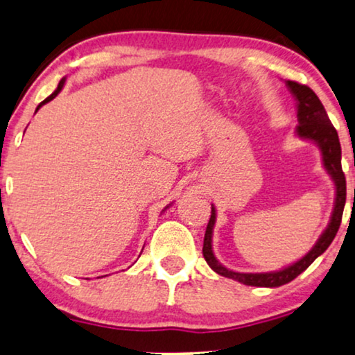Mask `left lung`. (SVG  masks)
Here are the masks:
<instances>
[{"instance_id": "8db88e82", "label": "left lung", "mask_w": 355, "mask_h": 355, "mask_svg": "<svg viewBox=\"0 0 355 355\" xmlns=\"http://www.w3.org/2000/svg\"><path fill=\"white\" fill-rule=\"evenodd\" d=\"M291 94L294 95L295 101H297V121L299 125L295 128V134L300 139L312 140L318 145L320 152H322L323 166L327 173L331 176L334 186H336V198H334V208L331 213V220H329L327 230L322 232L318 237L317 244L305 254L302 259L295 261V263L286 266L283 270L270 271V273H239V271H232L226 266H223L220 261L216 260L215 254L211 249V237H213V227H215L216 221V210L211 205V216L208 221L205 239H203V257H205L207 263L210 265L213 271L218 275L226 276L234 281H239L242 284L247 286H259V288H278L283 286L309 268L313 263V260L323 254L331 244L334 236L341 225V218L344 211V205H346V178H344L343 166H341V144H339V137L336 129L333 128L331 121H329L327 111H324L322 101L315 92L307 85L297 84L294 80L286 82Z\"/></svg>"}]
</instances>
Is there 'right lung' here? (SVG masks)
I'll use <instances>...</instances> for the list:
<instances>
[{
	"instance_id": "obj_1",
	"label": "right lung",
	"mask_w": 355,
	"mask_h": 355,
	"mask_svg": "<svg viewBox=\"0 0 355 355\" xmlns=\"http://www.w3.org/2000/svg\"><path fill=\"white\" fill-rule=\"evenodd\" d=\"M64 82H66V77H62V79L60 80V84H58V89H56L55 92H53V94H51L50 96H46V98H45V100H43L40 105H38V106H37V111H38V110H40L43 105H45V103H48V101H51L53 98H55V96H56L58 94H60V92L62 90V87H64ZM166 208H168V207H166ZM166 208H164V210H166Z\"/></svg>"
}]
</instances>
